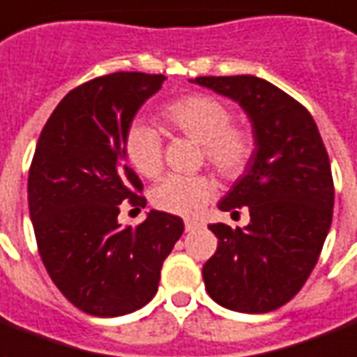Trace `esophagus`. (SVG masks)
<instances>
[{"label": "esophagus", "mask_w": 357, "mask_h": 357, "mask_svg": "<svg viewBox=\"0 0 357 357\" xmlns=\"http://www.w3.org/2000/svg\"><path fill=\"white\" fill-rule=\"evenodd\" d=\"M184 228H186V232H194L196 228H199V222H196V220H186Z\"/></svg>", "instance_id": "34e87169"}]
</instances>
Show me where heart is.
<instances>
[{
    "label": "heart",
    "instance_id": "b5f03b06",
    "mask_svg": "<svg viewBox=\"0 0 357 357\" xmlns=\"http://www.w3.org/2000/svg\"><path fill=\"white\" fill-rule=\"evenodd\" d=\"M173 131L199 140L202 161H207L225 181L245 173L255 153V135L232 121V108L217 96L194 93L176 98L161 112ZM125 155L139 175L153 178L163 169V139L150 123L137 121L125 132ZM215 194L209 175H169L152 190V204L160 211L196 217Z\"/></svg>",
    "mask_w": 357,
    "mask_h": 357
}]
</instances>
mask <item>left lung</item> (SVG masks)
Instances as JSON below:
<instances>
[{"label": "left lung", "instance_id": "1", "mask_svg": "<svg viewBox=\"0 0 357 357\" xmlns=\"http://www.w3.org/2000/svg\"><path fill=\"white\" fill-rule=\"evenodd\" d=\"M194 83L230 96L253 123L251 165L220 211L247 205L245 228L211 225L217 253L205 262L209 296L228 310L264 314L289 303L316 266L331 228V163L310 112L255 75H202Z\"/></svg>", "mask_w": 357, "mask_h": 357}]
</instances>
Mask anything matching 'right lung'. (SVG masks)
<instances>
[{
    "label": "right lung",
    "instance_id": "add662e5",
    "mask_svg": "<svg viewBox=\"0 0 357 357\" xmlns=\"http://www.w3.org/2000/svg\"><path fill=\"white\" fill-rule=\"evenodd\" d=\"M163 82L116 72L82 83L54 108L33 152L28 207L38 251L59 291L91 316H125L150 303L184 232L182 218L163 211L135 228L118 222L123 202L146 205L125 132Z\"/></svg>",
    "mask_w": 357,
    "mask_h": 357
}]
</instances>
